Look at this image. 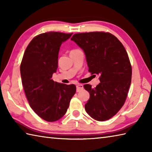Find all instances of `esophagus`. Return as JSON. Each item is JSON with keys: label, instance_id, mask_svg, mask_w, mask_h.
Returning a JSON list of instances; mask_svg holds the SVG:
<instances>
[{"label": "esophagus", "instance_id": "34e87169", "mask_svg": "<svg viewBox=\"0 0 152 152\" xmlns=\"http://www.w3.org/2000/svg\"><path fill=\"white\" fill-rule=\"evenodd\" d=\"M84 89V86L82 84H77L76 85V91L79 92Z\"/></svg>", "mask_w": 152, "mask_h": 152}]
</instances>
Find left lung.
Here are the masks:
<instances>
[{
	"instance_id": "1",
	"label": "left lung",
	"mask_w": 152,
	"mask_h": 152,
	"mask_svg": "<svg viewBox=\"0 0 152 152\" xmlns=\"http://www.w3.org/2000/svg\"><path fill=\"white\" fill-rule=\"evenodd\" d=\"M71 40L84 50L89 72L99 75L96 88L84 86L90 96L86 111L96 121L109 120L123 106L131 83L132 66L126 50L108 32L75 34Z\"/></svg>"
}]
</instances>
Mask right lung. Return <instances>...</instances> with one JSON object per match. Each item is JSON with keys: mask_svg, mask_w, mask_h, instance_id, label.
<instances>
[{"mask_svg": "<svg viewBox=\"0 0 152 152\" xmlns=\"http://www.w3.org/2000/svg\"><path fill=\"white\" fill-rule=\"evenodd\" d=\"M72 34L50 31L35 36L27 47L20 64L25 94L31 109L48 122L60 119L66 113L76 93V86L54 82L58 55L62 42Z\"/></svg>", "mask_w": 152, "mask_h": 152, "instance_id": "1", "label": "right lung"}]
</instances>
